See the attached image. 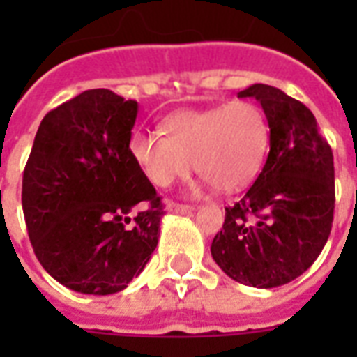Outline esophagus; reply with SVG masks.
<instances>
[{
    "label": "esophagus",
    "instance_id": "34e87169",
    "mask_svg": "<svg viewBox=\"0 0 357 357\" xmlns=\"http://www.w3.org/2000/svg\"><path fill=\"white\" fill-rule=\"evenodd\" d=\"M165 207H167V211H172V213H189L195 209L192 206H185V204H178V202H170V200L165 204Z\"/></svg>",
    "mask_w": 357,
    "mask_h": 357
}]
</instances>
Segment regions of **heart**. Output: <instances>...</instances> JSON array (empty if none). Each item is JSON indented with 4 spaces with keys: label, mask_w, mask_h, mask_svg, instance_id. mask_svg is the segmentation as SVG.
Here are the masks:
<instances>
[{
    "label": "heart",
    "mask_w": 357,
    "mask_h": 357,
    "mask_svg": "<svg viewBox=\"0 0 357 357\" xmlns=\"http://www.w3.org/2000/svg\"><path fill=\"white\" fill-rule=\"evenodd\" d=\"M165 133L135 131L129 151L155 187H168L192 168L224 192L243 189L259 172L268 123L257 105L234 102L172 114Z\"/></svg>",
    "instance_id": "heart-1"
}]
</instances>
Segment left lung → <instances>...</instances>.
<instances>
[{
  "instance_id": "left-lung-1",
  "label": "left lung",
  "mask_w": 357,
  "mask_h": 357,
  "mask_svg": "<svg viewBox=\"0 0 357 357\" xmlns=\"http://www.w3.org/2000/svg\"><path fill=\"white\" fill-rule=\"evenodd\" d=\"M238 98L261 103L271 129V151L246 195L226 207L211 255L235 282L280 287L304 274L330 237L333 153L310 109L276 86L255 83Z\"/></svg>"
}]
</instances>
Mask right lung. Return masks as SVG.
I'll list each match as a JSON object with an SVG mask.
<instances>
[{"instance_id": "obj_1", "label": "right lung", "mask_w": 357, "mask_h": 357, "mask_svg": "<svg viewBox=\"0 0 357 357\" xmlns=\"http://www.w3.org/2000/svg\"><path fill=\"white\" fill-rule=\"evenodd\" d=\"M139 105L109 89L81 92L42 119L22 181L36 259L64 287H128L159 241L161 196L129 151Z\"/></svg>"}]
</instances>
